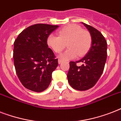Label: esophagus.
Here are the masks:
<instances>
[{
	"label": "esophagus",
	"mask_w": 121,
	"mask_h": 121,
	"mask_svg": "<svg viewBox=\"0 0 121 121\" xmlns=\"http://www.w3.org/2000/svg\"><path fill=\"white\" fill-rule=\"evenodd\" d=\"M63 61L61 60H58V62L59 64H60V63H62Z\"/></svg>",
	"instance_id": "esophagus-1"
}]
</instances>
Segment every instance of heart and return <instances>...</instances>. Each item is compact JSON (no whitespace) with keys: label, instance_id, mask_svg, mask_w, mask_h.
Returning <instances> with one entry per match:
<instances>
[{"label":"heart","instance_id":"1","mask_svg":"<svg viewBox=\"0 0 121 121\" xmlns=\"http://www.w3.org/2000/svg\"><path fill=\"white\" fill-rule=\"evenodd\" d=\"M47 44L55 53H60L68 46V49L60 57L63 60L75 58L77 55L82 56L90 49L92 37L90 33L77 24L63 27L58 31V36L49 35Z\"/></svg>","mask_w":121,"mask_h":121}]
</instances>
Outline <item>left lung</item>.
Here are the masks:
<instances>
[{
	"mask_svg": "<svg viewBox=\"0 0 121 121\" xmlns=\"http://www.w3.org/2000/svg\"><path fill=\"white\" fill-rule=\"evenodd\" d=\"M92 37L90 50L85 56L78 61H70V69L67 74L68 81L72 88L77 90H86L97 82L103 73L107 60V44L100 32L92 26L82 22ZM82 62L80 67L77 62Z\"/></svg>",
	"mask_w": 121,
	"mask_h": 121,
	"instance_id": "left-lung-1",
	"label": "left lung"
}]
</instances>
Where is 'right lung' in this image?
<instances>
[{"label": "right lung", "instance_id": "right-lung-1", "mask_svg": "<svg viewBox=\"0 0 121 121\" xmlns=\"http://www.w3.org/2000/svg\"><path fill=\"white\" fill-rule=\"evenodd\" d=\"M58 27L34 24L22 31L14 41L13 58L16 73L23 86L31 91L46 90L58 65L47 44L48 36Z\"/></svg>", "mask_w": 121, "mask_h": 121}]
</instances>
